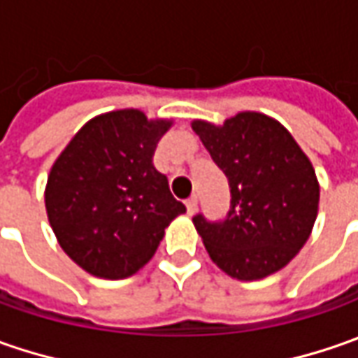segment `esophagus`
I'll list each match as a JSON object with an SVG mask.
<instances>
[{"label": "esophagus", "mask_w": 358, "mask_h": 358, "mask_svg": "<svg viewBox=\"0 0 358 358\" xmlns=\"http://www.w3.org/2000/svg\"><path fill=\"white\" fill-rule=\"evenodd\" d=\"M185 207L189 215L195 213V211H197V197H189V199L185 201Z\"/></svg>", "instance_id": "obj_1"}]
</instances>
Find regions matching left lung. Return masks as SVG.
<instances>
[{"label":"left lung","instance_id":"8db88e82","mask_svg":"<svg viewBox=\"0 0 358 358\" xmlns=\"http://www.w3.org/2000/svg\"><path fill=\"white\" fill-rule=\"evenodd\" d=\"M191 127L231 189L223 221L193 217L209 257L239 281L281 271L307 243L319 211L321 189L309 157L265 113L241 111L223 125L195 119Z\"/></svg>","mask_w":358,"mask_h":358}]
</instances>
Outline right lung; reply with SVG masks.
<instances>
[{"label":"right lung","instance_id":"add662e5","mask_svg":"<svg viewBox=\"0 0 358 358\" xmlns=\"http://www.w3.org/2000/svg\"><path fill=\"white\" fill-rule=\"evenodd\" d=\"M171 119L117 109L90 119L55 159L45 185L49 225L67 257L99 279L135 275L185 205L153 165Z\"/></svg>","mask_w":358,"mask_h":358}]
</instances>
